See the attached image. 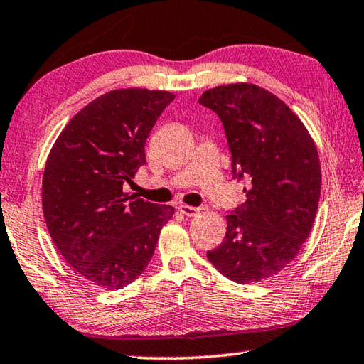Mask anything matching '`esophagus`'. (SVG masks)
Returning <instances> with one entry per match:
<instances>
[{"instance_id":"esophagus-1","label":"esophagus","mask_w":364,"mask_h":364,"mask_svg":"<svg viewBox=\"0 0 364 364\" xmlns=\"http://www.w3.org/2000/svg\"><path fill=\"white\" fill-rule=\"evenodd\" d=\"M178 211H181L183 215H188V218H193L200 213V208H195V206H187V205H181L178 206Z\"/></svg>"}]
</instances>
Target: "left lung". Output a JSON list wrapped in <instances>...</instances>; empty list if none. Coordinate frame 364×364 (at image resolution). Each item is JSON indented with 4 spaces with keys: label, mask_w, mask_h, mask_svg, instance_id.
Here are the masks:
<instances>
[{
    "label": "left lung",
    "mask_w": 364,
    "mask_h": 364,
    "mask_svg": "<svg viewBox=\"0 0 364 364\" xmlns=\"http://www.w3.org/2000/svg\"><path fill=\"white\" fill-rule=\"evenodd\" d=\"M200 104L222 121L233 178L250 182L208 259L232 282H260L284 269L310 235L321 190L316 146L291 108L259 86L209 89Z\"/></svg>",
    "instance_id": "obj_1"
}]
</instances>
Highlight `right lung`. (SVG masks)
Returning <instances> with one entry per match:
<instances>
[{
    "label": "right lung",
    "instance_id": "obj_1",
    "mask_svg": "<svg viewBox=\"0 0 364 364\" xmlns=\"http://www.w3.org/2000/svg\"><path fill=\"white\" fill-rule=\"evenodd\" d=\"M176 95L117 89L70 119L49 153L43 213L62 257L91 284L121 289L145 270L174 214L124 193L146 163L145 142Z\"/></svg>",
    "mask_w": 364,
    "mask_h": 364
}]
</instances>
